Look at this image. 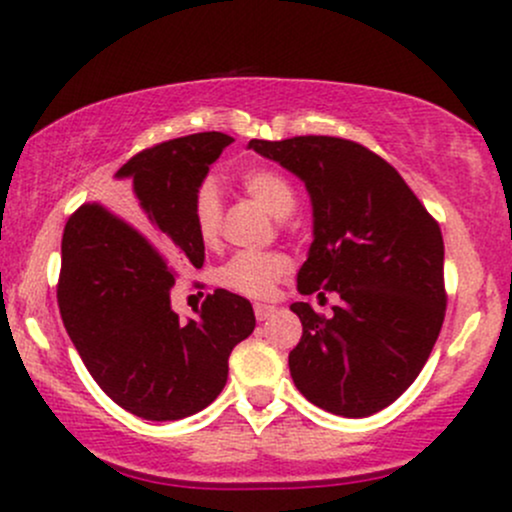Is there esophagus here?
I'll list each match as a JSON object with an SVG mask.
<instances>
[{
    "label": "esophagus",
    "instance_id": "esophagus-1",
    "mask_svg": "<svg viewBox=\"0 0 512 512\" xmlns=\"http://www.w3.org/2000/svg\"><path fill=\"white\" fill-rule=\"evenodd\" d=\"M274 305H267V303H255V317H257V320H267V317L269 315H272L274 313Z\"/></svg>",
    "mask_w": 512,
    "mask_h": 512
}]
</instances>
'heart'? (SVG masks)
Masks as SVG:
<instances>
[{
	"label": "heart",
	"mask_w": 512,
	"mask_h": 512,
	"mask_svg": "<svg viewBox=\"0 0 512 512\" xmlns=\"http://www.w3.org/2000/svg\"><path fill=\"white\" fill-rule=\"evenodd\" d=\"M240 187L250 199H255L262 209L276 219L289 216L296 207V185L289 175L269 166H255L240 173ZM192 221L199 240L207 248H214L221 240L223 207L219 190L211 180H204L192 197ZM291 262L281 252H240L231 257L219 272L223 289L245 298H264L274 289L279 279L289 274Z\"/></svg>",
	"instance_id": "obj_1"
}]
</instances>
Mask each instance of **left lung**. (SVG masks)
<instances>
[{"instance_id": "left-lung-1", "label": "left lung", "mask_w": 512, "mask_h": 512, "mask_svg": "<svg viewBox=\"0 0 512 512\" xmlns=\"http://www.w3.org/2000/svg\"><path fill=\"white\" fill-rule=\"evenodd\" d=\"M308 187L313 245L298 272L303 296L337 291L334 315L293 303L303 337L291 378L315 407L361 419L414 383L445 320L443 233L385 158L339 137L252 139Z\"/></svg>"}]
</instances>
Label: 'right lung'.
<instances>
[{"instance_id":"add662e5","label":"right lung","mask_w":512,"mask_h":512,"mask_svg":"<svg viewBox=\"0 0 512 512\" xmlns=\"http://www.w3.org/2000/svg\"><path fill=\"white\" fill-rule=\"evenodd\" d=\"M231 142L199 132L144 149L115 175L127 180L129 219L93 202L64 226V327L105 395L142 419L178 421L209 407L226 385L233 346L255 330L248 298L226 289L209 293L197 320L170 310V262L204 264L192 197Z\"/></svg>"}]
</instances>
